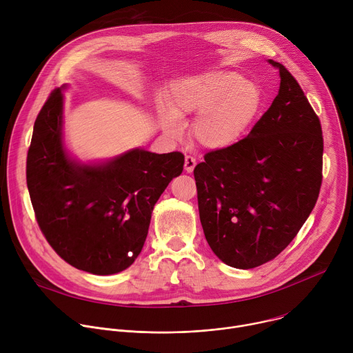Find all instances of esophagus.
<instances>
[{
  "label": "esophagus",
  "mask_w": 353,
  "mask_h": 353,
  "mask_svg": "<svg viewBox=\"0 0 353 353\" xmlns=\"http://www.w3.org/2000/svg\"><path fill=\"white\" fill-rule=\"evenodd\" d=\"M195 165H196L195 158H192V157L187 155V157H185V159H184V170H185L187 173H192V170H194Z\"/></svg>",
  "instance_id": "1"
}]
</instances>
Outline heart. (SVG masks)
Here are the masks:
<instances>
[{
    "label": "heart",
    "mask_w": 353,
    "mask_h": 353,
    "mask_svg": "<svg viewBox=\"0 0 353 353\" xmlns=\"http://www.w3.org/2000/svg\"><path fill=\"white\" fill-rule=\"evenodd\" d=\"M265 105L261 86L236 71H214L177 85L170 109L161 110L165 131L177 137L181 119L198 116L192 134L199 145L212 150L241 142L259 121Z\"/></svg>",
    "instance_id": "b5f03b06"
}]
</instances>
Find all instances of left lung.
<instances>
[{"label":"left lung","mask_w":353,"mask_h":353,"mask_svg":"<svg viewBox=\"0 0 353 353\" xmlns=\"http://www.w3.org/2000/svg\"><path fill=\"white\" fill-rule=\"evenodd\" d=\"M270 109L237 145L211 150L194 169L205 239L225 264L274 260L312 214L323 181V131L293 75L279 63Z\"/></svg>","instance_id":"1"}]
</instances>
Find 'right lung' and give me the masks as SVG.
<instances>
[{
	"mask_svg": "<svg viewBox=\"0 0 353 353\" xmlns=\"http://www.w3.org/2000/svg\"><path fill=\"white\" fill-rule=\"evenodd\" d=\"M61 90L47 97L28 150L36 221L70 265L94 275L117 274L139 256L157 201L181 174L184 155L132 149L103 165L71 161L63 145Z\"/></svg>",
	"mask_w": 353,
	"mask_h": 353,
	"instance_id": "obj_1",
	"label": "right lung"
}]
</instances>
